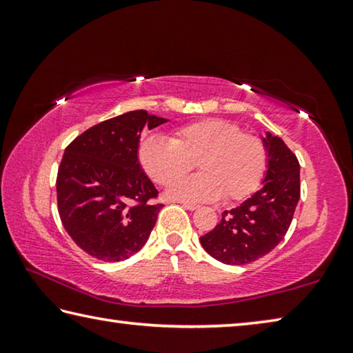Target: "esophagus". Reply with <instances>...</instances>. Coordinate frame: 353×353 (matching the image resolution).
<instances>
[{
    "instance_id": "esophagus-1",
    "label": "esophagus",
    "mask_w": 353,
    "mask_h": 353,
    "mask_svg": "<svg viewBox=\"0 0 353 353\" xmlns=\"http://www.w3.org/2000/svg\"><path fill=\"white\" fill-rule=\"evenodd\" d=\"M185 208H187V210H191V212H193V210H196V208H198V205H196V204H190V202H183V204H182Z\"/></svg>"
}]
</instances>
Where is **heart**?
<instances>
[{
    "label": "heart",
    "instance_id": "1",
    "mask_svg": "<svg viewBox=\"0 0 353 353\" xmlns=\"http://www.w3.org/2000/svg\"><path fill=\"white\" fill-rule=\"evenodd\" d=\"M139 162L154 182L165 187L173 183L166 191L171 199L213 202L224 196L235 202L249 198L260 187L266 149L260 139L241 134L235 124L205 118L176 130L171 139L157 134L145 137L139 145ZM193 163L200 166L201 174L179 181Z\"/></svg>",
    "mask_w": 353,
    "mask_h": 353
}]
</instances>
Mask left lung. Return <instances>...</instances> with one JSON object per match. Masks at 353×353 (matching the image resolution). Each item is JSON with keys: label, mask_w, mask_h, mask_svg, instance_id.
I'll list each match as a JSON object with an SVG mask.
<instances>
[{"label": "left lung", "mask_w": 353, "mask_h": 353, "mask_svg": "<svg viewBox=\"0 0 353 353\" xmlns=\"http://www.w3.org/2000/svg\"><path fill=\"white\" fill-rule=\"evenodd\" d=\"M266 171L255 194L223 213L219 224L199 238L202 248L225 265H248L277 246L301 198V166L280 137L265 132Z\"/></svg>", "instance_id": "obj_1"}]
</instances>
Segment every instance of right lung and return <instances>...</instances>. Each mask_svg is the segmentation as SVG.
<instances>
[{
    "label": "right lung",
    "instance_id": "obj_1",
    "mask_svg": "<svg viewBox=\"0 0 353 353\" xmlns=\"http://www.w3.org/2000/svg\"><path fill=\"white\" fill-rule=\"evenodd\" d=\"M170 119L132 110L97 124L65 149L57 172L61 221L77 246L121 261L145 246L162 204L139 162L141 130Z\"/></svg>",
    "mask_w": 353,
    "mask_h": 353
}]
</instances>
